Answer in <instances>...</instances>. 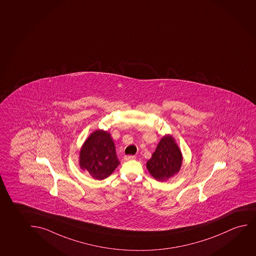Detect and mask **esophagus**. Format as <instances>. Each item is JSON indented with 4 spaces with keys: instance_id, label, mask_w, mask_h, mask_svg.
<instances>
[{
    "instance_id": "34e87169",
    "label": "esophagus",
    "mask_w": 256,
    "mask_h": 256,
    "mask_svg": "<svg viewBox=\"0 0 256 256\" xmlns=\"http://www.w3.org/2000/svg\"><path fill=\"white\" fill-rule=\"evenodd\" d=\"M135 158H136V157L134 155H126V156H124V160H135Z\"/></svg>"
}]
</instances>
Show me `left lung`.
I'll list each match as a JSON object with an SVG mask.
<instances>
[{"label":"left lung","mask_w":256,"mask_h":256,"mask_svg":"<svg viewBox=\"0 0 256 256\" xmlns=\"http://www.w3.org/2000/svg\"><path fill=\"white\" fill-rule=\"evenodd\" d=\"M182 154L170 134L162 138L154 152L146 162V168L155 180L165 182L180 171Z\"/></svg>","instance_id":"8db88e82"}]
</instances>
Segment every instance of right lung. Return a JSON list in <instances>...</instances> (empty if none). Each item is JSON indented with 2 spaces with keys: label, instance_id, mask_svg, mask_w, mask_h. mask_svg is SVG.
Segmentation results:
<instances>
[{
  "label": "right lung",
  "instance_id": "obj_1",
  "mask_svg": "<svg viewBox=\"0 0 256 256\" xmlns=\"http://www.w3.org/2000/svg\"><path fill=\"white\" fill-rule=\"evenodd\" d=\"M119 164L110 134L100 129L90 134L80 151V168L94 179L104 180L115 171Z\"/></svg>",
  "mask_w": 256,
  "mask_h": 256
}]
</instances>
